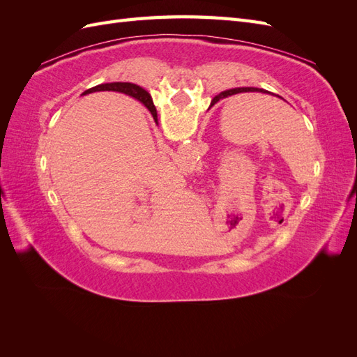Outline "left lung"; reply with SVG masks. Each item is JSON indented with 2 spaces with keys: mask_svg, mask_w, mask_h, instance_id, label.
Returning <instances> with one entry per match:
<instances>
[{
  "mask_svg": "<svg viewBox=\"0 0 357 357\" xmlns=\"http://www.w3.org/2000/svg\"><path fill=\"white\" fill-rule=\"evenodd\" d=\"M236 91L235 89H231V91H225V92H222V93H219L218 96H215V98L213 100V102L214 101H219V100H222V98H228V96L231 95V93H235Z\"/></svg>",
  "mask_w": 357,
  "mask_h": 357,
  "instance_id": "left-lung-1",
  "label": "left lung"
}]
</instances>
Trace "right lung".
Wrapping results in <instances>:
<instances>
[{"mask_svg": "<svg viewBox=\"0 0 357 357\" xmlns=\"http://www.w3.org/2000/svg\"><path fill=\"white\" fill-rule=\"evenodd\" d=\"M102 91H112V92H121V93H125L128 96H132V98L138 100L139 102H143L147 110L152 113L155 122L158 121V114H156V107L153 105V101H152V96H150V93L147 91H144L143 88H139L138 84H134V83H128V82H113V83H102V84H98V86H93V88L84 91L83 95H88V93H92V92H102Z\"/></svg>", "mask_w": 357, "mask_h": 357, "instance_id": "right-lung-1", "label": "right lung"}]
</instances>
